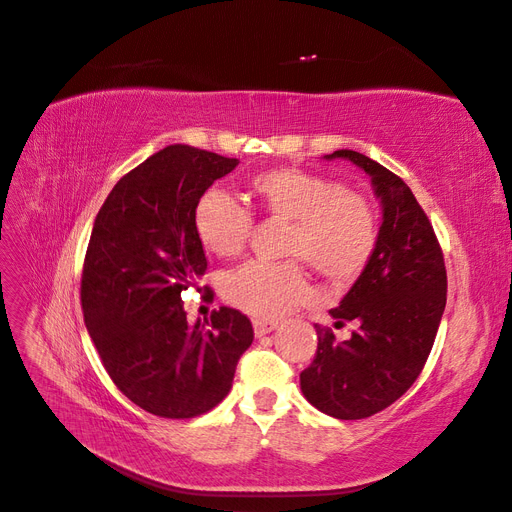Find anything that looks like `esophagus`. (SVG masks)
Here are the masks:
<instances>
[{"mask_svg": "<svg viewBox=\"0 0 512 512\" xmlns=\"http://www.w3.org/2000/svg\"><path fill=\"white\" fill-rule=\"evenodd\" d=\"M277 327H280V322H275V320H265V318H256L254 320V333H256V337L273 333Z\"/></svg>", "mask_w": 512, "mask_h": 512, "instance_id": "obj_1", "label": "esophagus"}]
</instances>
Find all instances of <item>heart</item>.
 <instances>
[{"mask_svg": "<svg viewBox=\"0 0 512 512\" xmlns=\"http://www.w3.org/2000/svg\"><path fill=\"white\" fill-rule=\"evenodd\" d=\"M247 196L269 220L288 222L284 256L307 262L331 284L359 277L374 256L378 218L369 200L324 175L277 166L247 181ZM194 232L215 256H235L250 237L252 215L222 190H207L194 207ZM297 260L245 262L224 277L226 299L258 318H277L305 301L307 275Z\"/></svg>", "mask_w": 512, "mask_h": 512, "instance_id": "b5f03b06", "label": "heart"}]
</instances>
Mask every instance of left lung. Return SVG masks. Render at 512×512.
I'll return each instance as SVG.
<instances>
[{
    "label": "left lung",
    "mask_w": 512,
    "mask_h": 512,
    "mask_svg": "<svg viewBox=\"0 0 512 512\" xmlns=\"http://www.w3.org/2000/svg\"><path fill=\"white\" fill-rule=\"evenodd\" d=\"M350 160L371 177L382 205L378 243L359 280L331 309L335 324L354 320L346 342L316 327L318 350L301 371L309 404L342 421L367 418L404 395L431 352L446 305L440 243L408 185L359 151L339 149L324 160Z\"/></svg>",
    "instance_id": "8db88e82"
}]
</instances>
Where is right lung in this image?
<instances>
[{"label":"right lung","instance_id":"add662e5","mask_svg":"<svg viewBox=\"0 0 512 512\" xmlns=\"http://www.w3.org/2000/svg\"><path fill=\"white\" fill-rule=\"evenodd\" d=\"M237 158L168 145L117 181L96 215L85 254V327L117 389L162 418H194L228 395L254 329L220 307L188 324L181 292L196 286L207 258L194 207Z\"/></svg>","mask_w":512,"mask_h":512}]
</instances>
